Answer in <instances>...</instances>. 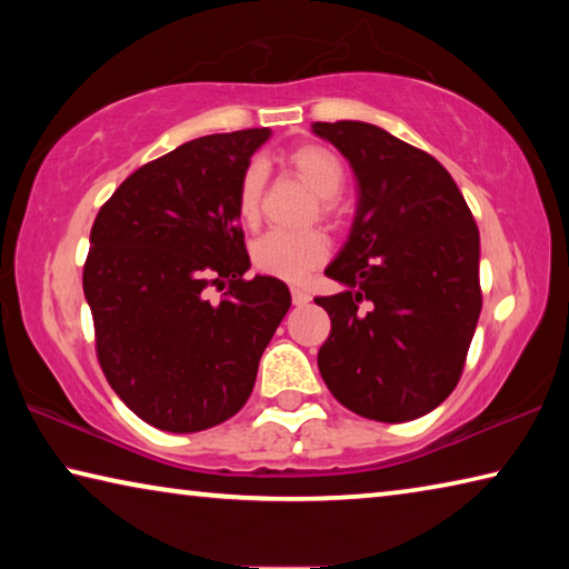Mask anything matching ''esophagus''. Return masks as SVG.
Segmentation results:
<instances>
[{
  "instance_id": "esophagus-1",
  "label": "esophagus",
  "mask_w": 569,
  "mask_h": 569,
  "mask_svg": "<svg viewBox=\"0 0 569 569\" xmlns=\"http://www.w3.org/2000/svg\"><path fill=\"white\" fill-rule=\"evenodd\" d=\"M291 298H293V306H306L311 301V296H308V291H303V288H291Z\"/></svg>"
}]
</instances>
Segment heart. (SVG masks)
<instances>
[{"label": "heart", "instance_id": "obj_1", "mask_svg": "<svg viewBox=\"0 0 569 569\" xmlns=\"http://www.w3.org/2000/svg\"><path fill=\"white\" fill-rule=\"evenodd\" d=\"M288 162L323 198V213H331V198L339 196L346 182V168L339 156L321 146H303L288 156ZM266 176L268 170L261 160L248 162L246 170L240 172L236 190V210L240 223L253 226L258 216H261ZM329 248V236L319 228L301 230V233L268 230V233L256 238L253 246H250V261L266 276L283 278V281H301V278L308 276V271H313L316 266L326 261Z\"/></svg>", "mask_w": 569, "mask_h": 569}]
</instances>
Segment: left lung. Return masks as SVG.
I'll list each match as a JSON object with an SVG mask.
<instances>
[{"label":"left lung","mask_w":569,"mask_h":569,"mask_svg":"<svg viewBox=\"0 0 569 569\" xmlns=\"http://www.w3.org/2000/svg\"><path fill=\"white\" fill-rule=\"evenodd\" d=\"M311 130L359 186L349 240L326 268L343 291L316 298L331 316L319 371L359 417L419 419L455 391L477 329V223L429 152L359 120Z\"/></svg>","instance_id":"1"}]
</instances>
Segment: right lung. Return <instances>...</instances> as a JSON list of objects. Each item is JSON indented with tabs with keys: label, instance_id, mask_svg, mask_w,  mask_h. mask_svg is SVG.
Wrapping results in <instances>:
<instances>
[{
	"label": "right lung",
	"instance_id": "obj_1",
	"mask_svg": "<svg viewBox=\"0 0 569 569\" xmlns=\"http://www.w3.org/2000/svg\"><path fill=\"white\" fill-rule=\"evenodd\" d=\"M268 138L190 140L134 170L94 218L82 288L98 359L114 393L162 431L192 435L243 409L291 306L278 278H243L236 190ZM226 282L220 302L207 298Z\"/></svg>",
	"mask_w": 569,
	"mask_h": 569
}]
</instances>
